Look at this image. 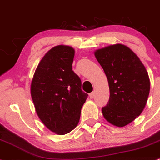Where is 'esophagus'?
Instances as JSON below:
<instances>
[{"label": "esophagus", "mask_w": 160, "mask_h": 160, "mask_svg": "<svg viewBox=\"0 0 160 160\" xmlns=\"http://www.w3.org/2000/svg\"><path fill=\"white\" fill-rule=\"evenodd\" d=\"M89 97L91 99H93V97H94V92H91V93L89 94Z\"/></svg>", "instance_id": "34e87169"}]
</instances>
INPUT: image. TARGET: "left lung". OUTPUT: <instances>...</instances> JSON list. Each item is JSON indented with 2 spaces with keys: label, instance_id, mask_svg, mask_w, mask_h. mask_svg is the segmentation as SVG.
<instances>
[{
  "label": "left lung",
  "instance_id": "8db88e82",
  "mask_svg": "<svg viewBox=\"0 0 160 160\" xmlns=\"http://www.w3.org/2000/svg\"><path fill=\"white\" fill-rule=\"evenodd\" d=\"M94 54L109 86V100L102 108L103 116L112 124L124 127L145 107L151 85L148 73L138 56L124 45L105 47Z\"/></svg>",
  "mask_w": 160,
  "mask_h": 160
}]
</instances>
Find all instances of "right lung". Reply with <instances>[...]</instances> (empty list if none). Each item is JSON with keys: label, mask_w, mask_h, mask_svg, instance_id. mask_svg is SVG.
Wrapping results in <instances>:
<instances>
[{"label": "right lung", "mask_w": 160, "mask_h": 160, "mask_svg": "<svg viewBox=\"0 0 160 160\" xmlns=\"http://www.w3.org/2000/svg\"><path fill=\"white\" fill-rule=\"evenodd\" d=\"M74 55L70 46L52 48L39 62L31 82L37 115L47 128L58 135L76 128L88 96L82 91V81L72 70Z\"/></svg>", "instance_id": "1"}]
</instances>
